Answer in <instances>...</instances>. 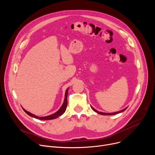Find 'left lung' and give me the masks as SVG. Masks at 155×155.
Wrapping results in <instances>:
<instances>
[{
  "instance_id": "8db88e82",
  "label": "left lung",
  "mask_w": 155,
  "mask_h": 155,
  "mask_svg": "<svg viewBox=\"0 0 155 155\" xmlns=\"http://www.w3.org/2000/svg\"><path fill=\"white\" fill-rule=\"evenodd\" d=\"M91 107H92V109L95 112H96L97 113H98L99 114H101V115H109V116H110V115H114V114H119V113H120V112H124V111L127 109V107H126V108H125V109H123V110H120V111L116 112H112V113H105V112H99L98 110H95L92 106H91Z\"/></svg>"
}]
</instances>
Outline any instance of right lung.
<instances>
[{
	"mask_svg": "<svg viewBox=\"0 0 155 155\" xmlns=\"http://www.w3.org/2000/svg\"><path fill=\"white\" fill-rule=\"evenodd\" d=\"M68 88H67V90H66V92H65L64 102H63V103L61 105V107L60 108V109L58 111H56L55 113L53 114H51V115L48 116H45V117H39V116H37L33 114H31V112L26 110L24 108H22V109L24 110V112H25L27 114H28L29 116H31V117L36 118L37 119H39V120H51V119H56L57 117H58L59 116H61L65 112V110H66V109H67V95H68Z\"/></svg>",
	"mask_w": 155,
	"mask_h": 155,
	"instance_id": "obj_1",
	"label": "right lung"
}]
</instances>
